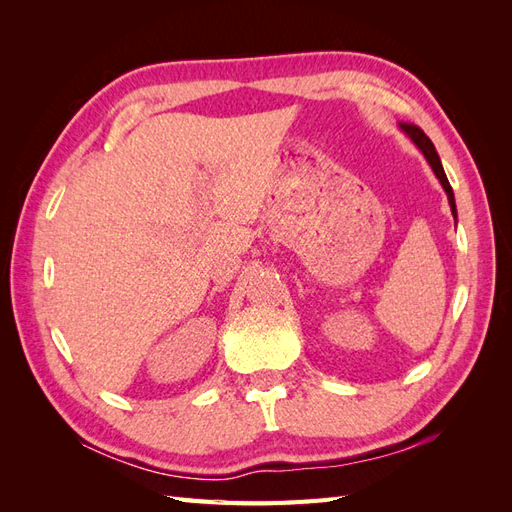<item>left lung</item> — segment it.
I'll return each mask as SVG.
<instances>
[{"label": "left lung", "instance_id": "1", "mask_svg": "<svg viewBox=\"0 0 512 512\" xmlns=\"http://www.w3.org/2000/svg\"><path fill=\"white\" fill-rule=\"evenodd\" d=\"M399 128H401V132H404V134L410 138V141H412V143L418 147V151L423 153L425 160H427V162H429V166H431V170H433V173H436V177L440 179L442 188H444V192H446V196H448V205H451L453 218L457 220V205H455V194H453L451 183H448V179H446V173H444V168H442V162H440V156H438L436 147H433V143L429 141L427 134H425L421 128L410 126V123H399Z\"/></svg>", "mask_w": 512, "mask_h": 512}]
</instances>
